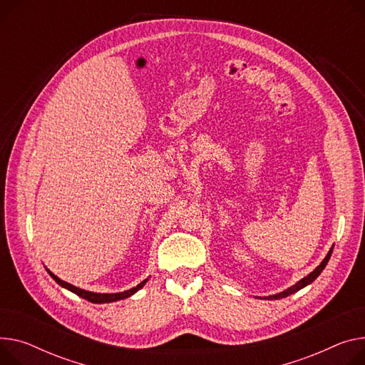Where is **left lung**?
<instances>
[{
	"label": "left lung",
	"instance_id": "8db88e82",
	"mask_svg": "<svg viewBox=\"0 0 365 365\" xmlns=\"http://www.w3.org/2000/svg\"><path fill=\"white\" fill-rule=\"evenodd\" d=\"M331 252H333V247L330 248V251H329V254L326 255V258L322 261V264L317 267V269H315L312 273H309L307 277H304L302 280H299L297 284H294V286H290L289 289H286V290H283V292H280V294H277V295H272V297H265L264 299H280V298H286V297H289V295H292V294H295V292H298L299 289H302V287H305L307 284H309V283H312L315 279H317L319 276H320V273L324 270V267L327 265V262H329V259H330V255H331Z\"/></svg>",
	"mask_w": 365,
	"mask_h": 365
}]
</instances>
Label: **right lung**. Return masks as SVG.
Listing matches in <instances>:
<instances>
[{
  "label": "right lung",
  "instance_id": "right-lung-1",
  "mask_svg": "<svg viewBox=\"0 0 365 365\" xmlns=\"http://www.w3.org/2000/svg\"><path fill=\"white\" fill-rule=\"evenodd\" d=\"M48 273H50V276H51L60 286L68 289L70 292L76 294L78 297H81V298H83V299H86V301H89V302H93V304H106V302H114V301H120V299L129 298L130 295H133L135 292H138V290H139L145 283H147V280H148V279H145V280L140 282L136 287H132V289L125 290V292H120V294H95V292H88V290L79 289V287H76V286H73V284H70V283H67V282L58 279V277L54 276L50 270H48Z\"/></svg>",
  "mask_w": 365,
  "mask_h": 365
}]
</instances>
